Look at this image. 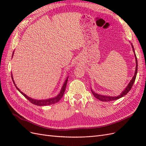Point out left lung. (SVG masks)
I'll return each mask as SVG.
<instances>
[{
  "instance_id": "obj_1",
  "label": "left lung",
  "mask_w": 146,
  "mask_h": 146,
  "mask_svg": "<svg viewBox=\"0 0 146 146\" xmlns=\"http://www.w3.org/2000/svg\"><path fill=\"white\" fill-rule=\"evenodd\" d=\"M131 47L133 48V50L134 52V54H135V59H136V70H135V72L134 74V76L132 78V79L131 80V81L130 82V83H129V85H127V86L125 88V89L123 90L120 95H119L118 96H116V97H112V96H103V95H100V94H98L94 92L93 91L91 90V92L92 94L94 95V96L96 98H97L98 99H99V100L101 101H104V102H109V101H112V100H117L118 99H120L122 97L124 96L125 95H126L128 92H129V91L131 89V87L133 86V83L135 81V79H136V74H137V71H138V61H137V58H136V56L135 54V52L134 50V47L133 44H132L131 43Z\"/></svg>"
}]
</instances>
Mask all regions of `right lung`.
Listing matches in <instances>:
<instances>
[{
  "instance_id": "add662e5",
  "label": "right lung",
  "mask_w": 146,
  "mask_h": 146,
  "mask_svg": "<svg viewBox=\"0 0 146 146\" xmlns=\"http://www.w3.org/2000/svg\"><path fill=\"white\" fill-rule=\"evenodd\" d=\"M13 54H14V52L13 53ZM11 78H12V80H13V76H12V74H11ZM68 78V77H67V78H66V80H65V82H64V83L63 84V87H62V88H61V90L60 91V92L59 93V94L58 96H56V97H55V98H51V99H46V100H36V99H32V98H29V96H27V95H25L24 93H23V92H21L20 91V90L19 89V88L16 86L14 80H13V83H14L16 88H17V90H18L21 92V93L25 97L26 99H28L31 103L34 104V105H38V106H46V105H52V104H55L56 102H58L61 98H62V97L63 96L64 93L65 89H66V85H67Z\"/></svg>"
}]
</instances>
